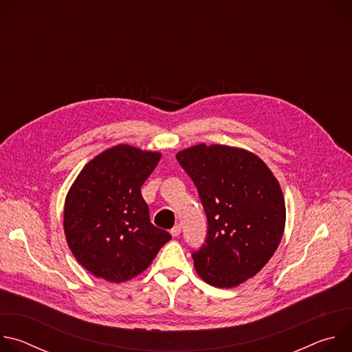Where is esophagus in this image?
Here are the masks:
<instances>
[{"mask_svg": "<svg viewBox=\"0 0 352 352\" xmlns=\"http://www.w3.org/2000/svg\"><path fill=\"white\" fill-rule=\"evenodd\" d=\"M170 232H171V235H173V236H178V235L181 234V226H179V224L174 226V227L171 228V231H170Z\"/></svg>", "mask_w": 352, "mask_h": 352, "instance_id": "34e87169", "label": "esophagus"}]
</instances>
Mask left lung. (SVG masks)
Listing matches in <instances>:
<instances>
[{"label": "left lung", "mask_w": 352, "mask_h": 352, "mask_svg": "<svg viewBox=\"0 0 352 352\" xmlns=\"http://www.w3.org/2000/svg\"><path fill=\"white\" fill-rule=\"evenodd\" d=\"M177 160L193 181L208 219L206 241L192 252L200 278L219 288L254 277L274 255L285 226L278 181L254 153L200 143Z\"/></svg>", "instance_id": "8db88e82"}]
</instances>
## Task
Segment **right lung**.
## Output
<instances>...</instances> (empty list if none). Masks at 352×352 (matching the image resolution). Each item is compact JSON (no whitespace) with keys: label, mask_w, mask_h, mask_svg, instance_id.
<instances>
[{"label":"right lung","mask_w":352,"mask_h":352,"mask_svg":"<svg viewBox=\"0 0 352 352\" xmlns=\"http://www.w3.org/2000/svg\"><path fill=\"white\" fill-rule=\"evenodd\" d=\"M162 155L118 144L96 156L72 184L64 209L71 252L93 276L122 283L146 270L171 235L150 223L140 186Z\"/></svg>","instance_id":"1"}]
</instances>
